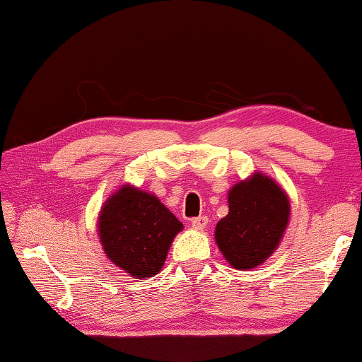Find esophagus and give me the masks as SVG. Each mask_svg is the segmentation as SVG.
Listing matches in <instances>:
<instances>
[{"label":"esophagus","mask_w":362,"mask_h":362,"mask_svg":"<svg viewBox=\"0 0 362 362\" xmlns=\"http://www.w3.org/2000/svg\"><path fill=\"white\" fill-rule=\"evenodd\" d=\"M191 226L194 227V229H197V230H202L207 226V217L206 216L194 217V219H191Z\"/></svg>","instance_id":"obj_1"}]
</instances>
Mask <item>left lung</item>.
<instances>
[{
    "label": "left lung",
    "mask_w": 362,
    "mask_h": 362,
    "mask_svg": "<svg viewBox=\"0 0 362 362\" xmlns=\"http://www.w3.org/2000/svg\"><path fill=\"white\" fill-rule=\"evenodd\" d=\"M288 197L270 177L254 175L229 191V214L216 226V242L226 260L254 269L276 249L288 224Z\"/></svg>",
    "instance_id": "obj_1"
}]
</instances>
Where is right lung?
I'll list each match as a JSON object with an SVG mask.
<instances>
[{
    "label": "right lung",
    "instance_id": "1",
    "mask_svg": "<svg viewBox=\"0 0 362 362\" xmlns=\"http://www.w3.org/2000/svg\"><path fill=\"white\" fill-rule=\"evenodd\" d=\"M182 224L156 196L123 186L103 206L98 219L108 259L136 279L156 275Z\"/></svg>",
    "mask_w": 362,
    "mask_h": 362
}]
</instances>
